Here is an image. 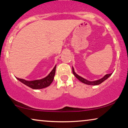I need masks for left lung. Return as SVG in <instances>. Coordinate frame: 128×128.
<instances>
[{
  "instance_id": "1",
  "label": "left lung",
  "mask_w": 128,
  "mask_h": 128,
  "mask_svg": "<svg viewBox=\"0 0 128 128\" xmlns=\"http://www.w3.org/2000/svg\"><path fill=\"white\" fill-rule=\"evenodd\" d=\"M72 71H73V74L74 75V76L76 77L77 78L78 80L80 81L81 82H82V83H84V84H86L87 85H90V86H97V85L100 84L102 82H103V81H104L106 80H107L109 77L112 74V73L108 74H106L104 77H102L100 79L98 80H96V81H88V80H87L84 78L78 75L77 73H76L73 67H72Z\"/></svg>"
}]
</instances>
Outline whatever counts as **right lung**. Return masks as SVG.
I'll list each match as a JSON object with an SVG mask.
<instances>
[{
	"label": "right lung",
	"mask_w": 128,
	"mask_h": 128,
	"mask_svg": "<svg viewBox=\"0 0 128 128\" xmlns=\"http://www.w3.org/2000/svg\"><path fill=\"white\" fill-rule=\"evenodd\" d=\"M56 66L55 65L54 68L52 71L49 73V74L46 77L40 80H36L33 81H27L24 79L19 78H16V79L20 81H21L22 83H23L26 86L30 87V88L34 89V90H38V89H42L46 88V87L50 86V84L53 81V80L54 78L55 70H56Z\"/></svg>",
	"instance_id": "add662e5"
}]
</instances>
